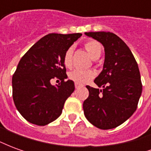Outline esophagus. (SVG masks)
I'll return each instance as SVG.
<instances>
[{"label":"esophagus","instance_id":"1","mask_svg":"<svg viewBox=\"0 0 151 151\" xmlns=\"http://www.w3.org/2000/svg\"><path fill=\"white\" fill-rule=\"evenodd\" d=\"M74 85H75L76 88H79V87H82V86H83V85H82V84H81V83H78V82H75V83H74Z\"/></svg>","mask_w":151,"mask_h":151}]
</instances>
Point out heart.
I'll return each instance as SVG.
<instances>
[{"label": "heart", "mask_w": 151, "mask_h": 151, "mask_svg": "<svg viewBox=\"0 0 151 151\" xmlns=\"http://www.w3.org/2000/svg\"><path fill=\"white\" fill-rule=\"evenodd\" d=\"M86 49L90 53L93 59H98L100 56L102 52V46L100 43L96 40H89L85 43ZM74 47H69L68 49L66 50L64 54L63 61L64 65L66 68L70 69L73 66V54ZM96 74L95 70L93 69H74L72 72L69 73V78L73 82H78V83H86L91 81Z\"/></svg>", "instance_id": "heart-1"}]
</instances>
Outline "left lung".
Masks as SVG:
<instances>
[{
  "mask_svg": "<svg viewBox=\"0 0 151 151\" xmlns=\"http://www.w3.org/2000/svg\"><path fill=\"white\" fill-rule=\"evenodd\" d=\"M104 45V69L95 79L103 90L86 86L88 98L83 110L89 122L101 129L116 128L129 118L137 108L142 91L139 69L126 43L111 32H86Z\"/></svg>",
  "mask_w": 151,
  "mask_h": 151,
  "instance_id": "left-lung-1",
  "label": "left lung"
}]
</instances>
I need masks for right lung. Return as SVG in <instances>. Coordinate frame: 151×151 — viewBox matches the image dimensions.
<instances>
[{
	"label": "right lung",
	"instance_id": "right-lung-1",
	"mask_svg": "<svg viewBox=\"0 0 151 151\" xmlns=\"http://www.w3.org/2000/svg\"><path fill=\"white\" fill-rule=\"evenodd\" d=\"M81 35H47L21 58L12 78L13 99L28 122L43 126L60 116L65 102L75 89L72 80L65 81L67 74L63 57ZM52 79H59L61 83L52 86Z\"/></svg>",
	"mask_w": 151,
	"mask_h": 151
}]
</instances>
